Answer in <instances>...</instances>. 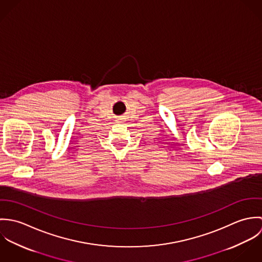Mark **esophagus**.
<instances>
[{"label": "esophagus", "instance_id": "obj_1", "mask_svg": "<svg viewBox=\"0 0 262 262\" xmlns=\"http://www.w3.org/2000/svg\"><path fill=\"white\" fill-rule=\"evenodd\" d=\"M117 122L121 123V122H123V119H122V118H121V119H118V120H117Z\"/></svg>", "mask_w": 262, "mask_h": 262}]
</instances>
